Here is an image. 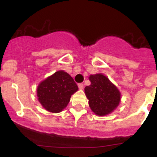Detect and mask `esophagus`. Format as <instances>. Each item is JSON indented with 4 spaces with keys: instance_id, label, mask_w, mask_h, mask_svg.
I'll use <instances>...</instances> for the list:
<instances>
[{
    "instance_id": "34e87169",
    "label": "esophagus",
    "mask_w": 157,
    "mask_h": 157,
    "mask_svg": "<svg viewBox=\"0 0 157 157\" xmlns=\"http://www.w3.org/2000/svg\"><path fill=\"white\" fill-rule=\"evenodd\" d=\"M83 86H84L83 83H79L78 84V87H79V89H83Z\"/></svg>"
}]
</instances>
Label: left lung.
I'll list each match as a JSON object with an SVG mask.
<instances>
[{
	"mask_svg": "<svg viewBox=\"0 0 157 157\" xmlns=\"http://www.w3.org/2000/svg\"><path fill=\"white\" fill-rule=\"evenodd\" d=\"M91 85L85 88L91 111L98 116L109 114L119 105L121 94L117 88L102 74L90 75Z\"/></svg>",
	"mask_w": 157,
	"mask_h": 157,
	"instance_id": "8db88e82",
	"label": "left lung"
}]
</instances>
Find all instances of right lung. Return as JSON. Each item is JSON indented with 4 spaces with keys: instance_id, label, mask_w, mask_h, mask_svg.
Masks as SVG:
<instances>
[{
    "instance_id": "add662e5",
    "label": "right lung",
    "mask_w": 157,
    "mask_h": 157,
    "mask_svg": "<svg viewBox=\"0 0 157 157\" xmlns=\"http://www.w3.org/2000/svg\"><path fill=\"white\" fill-rule=\"evenodd\" d=\"M77 90L78 86L72 77L61 70L39 84L37 96L46 111L59 113L67 106L71 95Z\"/></svg>"
}]
</instances>
